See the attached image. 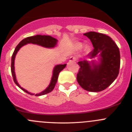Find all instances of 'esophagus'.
Wrapping results in <instances>:
<instances>
[{
    "instance_id": "esophagus-1",
    "label": "esophagus",
    "mask_w": 132,
    "mask_h": 132,
    "mask_svg": "<svg viewBox=\"0 0 132 132\" xmlns=\"http://www.w3.org/2000/svg\"><path fill=\"white\" fill-rule=\"evenodd\" d=\"M77 61V58H76V57H74V56H71L70 57V61L71 62V61Z\"/></svg>"
}]
</instances>
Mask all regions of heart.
<instances>
[{
	"mask_svg": "<svg viewBox=\"0 0 132 132\" xmlns=\"http://www.w3.org/2000/svg\"><path fill=\"white\" fill-rule=\"evenodd\" d=\"M83 48V44L82 43H78L77 45V48L78 49H82ZM88 48H86V50H87Z\"/></svg>",
	"mask_w": 132,
	"mask_h": 132,
	"instance_id": "heart-1",
	"label": "heart"
}]
</instances>
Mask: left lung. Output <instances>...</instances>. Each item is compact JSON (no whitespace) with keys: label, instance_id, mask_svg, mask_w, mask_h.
<instances>
[{"label":"left lung","instance_id":"8db88e82","mask_svg":"<svg viewBox=\"0 0 132 132\" xmlns=\"http://www.w3.org/2000/svg\"><path fill=\"white\" fill-rule=\"evenodd\" d=\"M91 41L93 50L87 55L93 59L79 61L77 80L78 84L87 91L100 92L107 88L118 77L120 68L119 48L109 36L102 33H85Z\"/></svg>","mask_w":132,"mask_h":132}]
</instances>
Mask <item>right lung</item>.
<instances>
[{"label": "right lung", "instance_id": "right-lung-1", "mask_svg": "<svg viewBox=\"0 0 132 132\" xmlns=\"http://www.w3.org/2000/svg\"><path fill=\"white\" fill-rule=\"evenodd\" d=\"M58 40L55 38H53V37L50 36H45V35H36L34 36H30L27 37V38H25L23 40H22L20 42V43L16 47L15 50H14V52H13V55L11 57V73L13 77V80H14V83L20 87L22 90L25 91V93H28V94H30V95H34L38 96L44 95V94H48V93H50L54 88L55 87V84H56L57 82L59 74V73L66 67V64H58L54 67V70H53L52 73V77L51 81H50V84L48 85L47 87L45 89L44 91L41 92L40 93H38V94H34V93H32L27 91L26 89H23V87H21L18 83L16 80V78L15 71H14V59H15L16 55L17 52L18 50L21 48L23 46L27 45V44H34V45H38L39 46H43V47L48 48H54L57 45Z\"/></svg>", "mask_w": 132, "mask_h": 132}]
</instances>
